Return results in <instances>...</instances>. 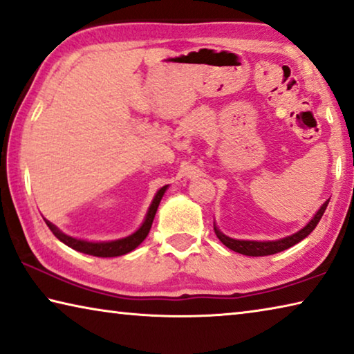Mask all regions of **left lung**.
I'll return each mask as SVG.
<instances>
[{
    "instance_id": "left-lung-1",
    "label": "left lung",
    "mask_w": 354,
    "mask_h": 354,
    "mask_svg": "<svg viewBox=\"0 0 354 354\" xmlns=\"http://www.w3.org/2000/svg\"><path fill=\"white\" fill-rule=\"evenodd\" d=\"M329 200L324 201L322 205V207L317 211V214L312 217V221L307 223L304 228H301L299 232H296L293 234H290V236H285L282 239H276V241H243V239H233V238H228L227 234H223L221 230L216 227L214 223V232L217 234V238L221 239V243L223 245H227L228 249H232L234 252H238V254H243V255H249V257H265V255H272V254H277V252H282V250H287L290 249L291 245L301 243L302 239L307 238L308 234H310L315 227L318 225L319 218L323 217L324 211H326Z\"/></svg>"
}]
</instances>
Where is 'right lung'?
<instances>
[{"mask_svg": "<svg viewBox=\"0 0 354 354\" xmlns=\"http://www.w3.org/2000/svg\"><path fill=\"white\" fill-rule=\"evenodd\" d=\"M167 187L168 186H164V187H160L159 190H157L156 197L153 200V203H151V206H149V209L147 212V217H145L142 227H140L136 233L129 234V236L121 238V239L104 241V243H91V241L77 239V238L67 236V234H64L63 232H59V230L56 228V225H53L52 222L46 221V218H44V221H46L47 227L52 230V233L61 241V243H64L66 245H69V248H72L77 252H82V254L93 255V257H102V258L126 255V254H129V252H132L133 249H137L138 245L143 243L145 238L148 236L151 225H153L156 211H157V207H159V203H160L162 197H164Z\"/></svg>", "mask_w": 354, "mask_h": 354, "instance_id": "right-lung-1", "label": "right lung"}]
</instances>
